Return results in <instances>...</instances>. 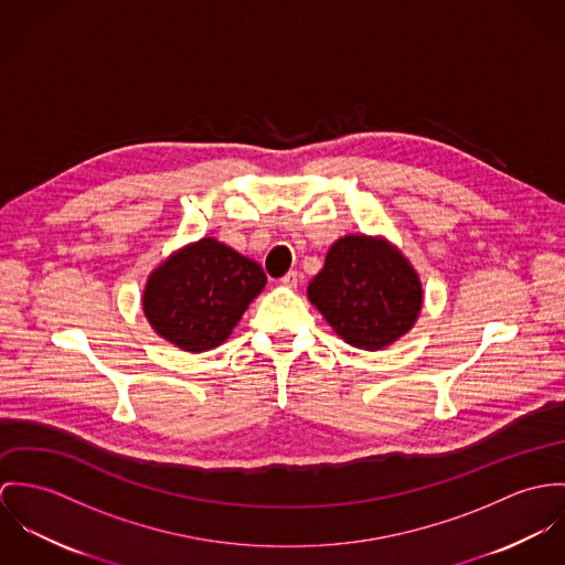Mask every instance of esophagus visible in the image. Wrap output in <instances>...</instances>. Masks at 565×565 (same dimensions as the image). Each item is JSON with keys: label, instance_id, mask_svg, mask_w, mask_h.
Segmentation results:
<instances>
[{"label": "esophagus", "instance_id": "1", "mask_svg": "<svg viewBox=\"0 0 565 565\" xmlns=\"http://www.w3.org/2000/svg\"><path fill=\"white\" fill-rule=\"evenodd\" d=\"M297 284H299V273L297 270H288L281 277V286H286V288H297Z\"/></svg>", "mask_w": 565, "mask_h": 565}]
</instances>
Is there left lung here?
<instances>
[{"instance_id":"obj_1","label":"left lung","mask_w":565,"mask_h":565,"mask_svg":"<svg viewBox=\"0 0 565 565\" xmlns=\"http://www.w3.org/2000/svg\"><path fill=\"white\" fill-rule=\"evenodd\" d=\"M423 284L409 259L381 236L338 238L308 299L351 347L381 351L403 338L423 310Z\"/></svg>"}]
</instances>
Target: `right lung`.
Wrapping results in <instances>:
<instances>
[{"label":"right lung","mask_w":565,"mask_h":565,"mask_svg":"<svg viewBox=\"0 0 565 565\" xmlns=\"http://www.w3.org/2000/svg\"><path fill=\"white\" fill-rule=\"evenodd\" d=\"M266 275L257 262L216 238H201L171 253L151 270L142 290V312L151 329L189 353L223 344Z\"/></svg>","instance_id":"add662e5"}]
</instances>
